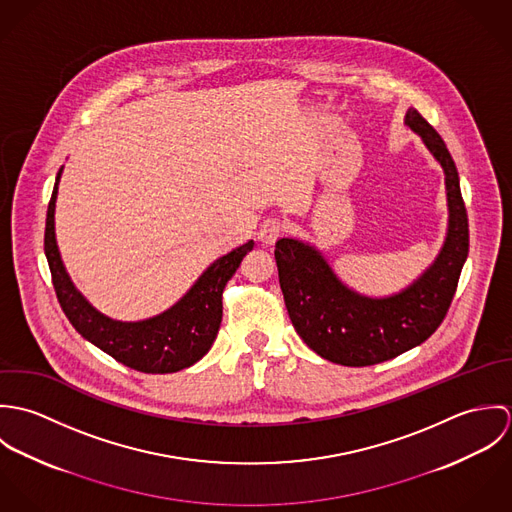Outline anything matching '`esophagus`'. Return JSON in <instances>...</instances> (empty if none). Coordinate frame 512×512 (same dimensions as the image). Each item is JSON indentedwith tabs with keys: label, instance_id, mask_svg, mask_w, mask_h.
<instances>
[{
	"label": "esophagus",
	"instance_id": "1",
	"mask_svg": "<svg viewBox=\"0 0 512 512\" xmlns=\"http://www.w3.org/2000/svg\"><path fill=\"white\" fill-rule=\"evenodd\" d=\"M286 230V224L280 219H268L262 222L260 226V232H258V238L262 244L266 246H272Z\"/></svg>",
	"mask_w": 512,
	"mask_h": 512
}]
</instances>
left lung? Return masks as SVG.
<instances>
[{"instance_id": "8db88e82", "label": "left lung", "mask_w": 512, "mask_h": 512, "mask_svg": "<svg viewBox=\"0 0 512 512\" xmlns=\"http://www.w3.org/2000/svg\"><path fill=\"white\" fill-rule=\"evenodd\" d=\"M404 124L441 165L447 197L443 246L418 280L392 295L370 297L343 284L309 242H276L280 288L293 327L309 349L335 365H376L422 345L441 325L467 260L469 224L451 153L418 110L408 108Z\"/></svg>"}]
</instances>
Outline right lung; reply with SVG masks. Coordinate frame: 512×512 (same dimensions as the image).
Returning a JSON list of instances; mask_svg holds the SVG:
<instances>
[{
  "label": "right lung",
  "mask_w": 512,
  "mask_h": 512,
  "mask_svg": "<svg viewBox=\"0 0 512 512\" xmlns=\"http://www.w3.org/2000/svg\"><path fill=\"white\" fill-rule=\"evenodd\" d=\"M63 167L57 173L47 209L45 256L57 299L74 329L100 351L122 365L146 374H167L195 365L213 347L222 321V290L238 270L254 240L220 256L177 303L142 321H118L96 307L74 288L61 260L55 236V203Z\"/></svg>",
  "instance_id": "right-lung-1"
}]
</instances>
